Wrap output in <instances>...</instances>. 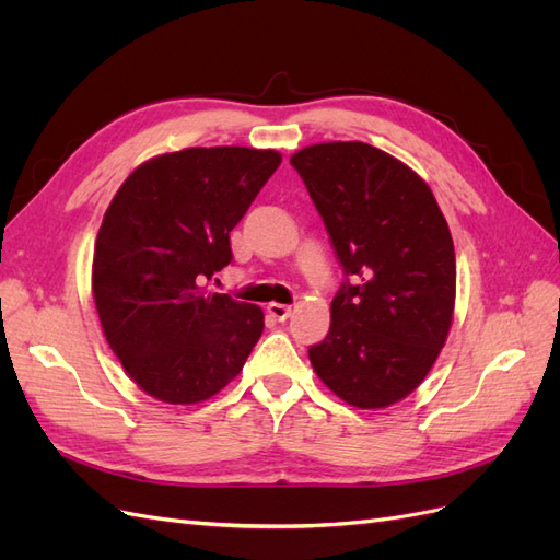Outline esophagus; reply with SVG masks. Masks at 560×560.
Wrapping results in <instances>:
<instances>
[{
    "label": "esophagus",
    "instance_id": "obj_1",
    "mask_svg": "<svg viewBox=\"0 0 560 560\" xmlns=\"http://www.w3.org/2000/svg\"><path fill=\"white\" fill-rule=\"evenodd\" d=\"M266 311H268L270 317H276V319H280V322L292 315V308H290V306H284V303H276V301L268 303Z\"/></svg>",
    "mask_w": 560,
    "mask_h": 560
}]
</instances>
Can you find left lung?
Here are the masks:
<instances>
[{"instance_id": "left-lung-1", "label": "left lung", "mask_w": 560, "mask_h": 560, "mask_svg": "<svg viewBox=\"0 0 560 560\" xmlns=\"http://www.w3.org/2000/svg\"><path fill=\"white\" fill-rule=\"evenodd\" d=\"M348 282L308 350L319 381L358 409H385L425 381L455 308V249L428 182L366 142H322L290 159Z\"/></svg>"}]
</instances>
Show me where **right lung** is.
I'll return each instance as SVG.
<instances>
[{
    "label": "right lung",
    "instance_id": "right-lung-1",
    "mask_svg": "<svg viewBox=\"0 0 560 560\" xmlns=\"http://www.w3.org/2000/svg\"><path fill=\"white\" fill-rule=\"evenodd\" d=\"M280 161L276 149L191 147L118 186L97 231L93 299L109 348L149 397L206 401L257 346L264 311L206 282L231 264L229 233Z\"/></svg>",
    "mask_w": 560,
    "mask_h": 560
}]
</instances>
